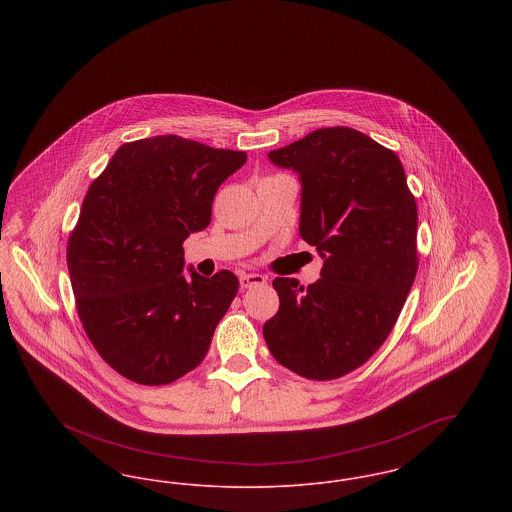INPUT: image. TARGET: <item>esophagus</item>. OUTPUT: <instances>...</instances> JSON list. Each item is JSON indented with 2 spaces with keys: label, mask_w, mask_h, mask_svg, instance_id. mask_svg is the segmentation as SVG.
<instances>
[{
  "label": "esophagus",
  "mask_w": 512,
  "mask_h": 512,
  "mask_svg": "<svg viewBox=\"0 0 512 512\" xmlns=\"http://www.w3.org/2000/svg\"><path fill=\"white\" fill-rule=\"evenodd\" d=\"M240 284L242 288H253V286H265L267 284V276L257 274V272H249L240 276Z\"/></svg>",
  "instance_id": "1"
}]
</instances>
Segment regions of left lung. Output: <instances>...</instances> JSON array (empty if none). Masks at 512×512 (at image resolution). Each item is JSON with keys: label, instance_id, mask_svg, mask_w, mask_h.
<instances>
[{"label": "left lung", "instance_id": "8db88e82", "mask_svg": "<svg viewBox=\"0 0 512 512\" xmlns=\"http://www.w3.org/2000/svg\"><path fill=\"white\" fill-rule=\"evenodd\" d=\"M301 182L299 234L324 265L307 290L274 278L280 309L263 336L280 365L334 380L386 341L411 292L416 203L399 157L347 126L320 128L268 153Z\"/></svg>", "mask_w": 512, "mask_h": 512}]
</instances>
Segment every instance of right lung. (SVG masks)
Wrapping results in <instances>:
<instances>
[{"label": "right lung", "instance_id": "1", "mask_svg": "<svg viewBox=\"0 0 512 512\" xmlns=\"http://www.w3.org/2000/svg\"><path fill=\"white\" fill-rule=\"evenodd\" d=\"M247 161L180 136L124 144L84 197L67 265L82 326L124 378L163 386L199 365L238 292L220 270H184V240L209 226L220 184Z\"/></svg>", "mask_w": 512, "mask_h": 512}]
</instances>
